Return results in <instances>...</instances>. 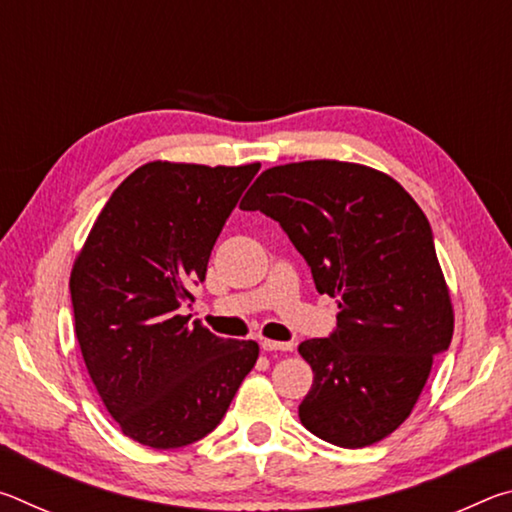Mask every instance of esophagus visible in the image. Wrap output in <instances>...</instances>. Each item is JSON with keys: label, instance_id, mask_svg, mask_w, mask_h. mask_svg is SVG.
I'll return each mask as SVG.
<instances>
[{"label": "esophagus", "instance_id": "esophagus-1", "mask_svg": "<svg viewBox=\"0 0 512 512\" xmlns=\"http://www.w3.org/2000/svg\"><path fill=\"white\" fill-rule=\"evenodd\" d=\"M262 348L266 352H291L293 350V343H284V341H262Z\"/></svg>", "mask_w": 512, "mask_h": 512}]
</instances>
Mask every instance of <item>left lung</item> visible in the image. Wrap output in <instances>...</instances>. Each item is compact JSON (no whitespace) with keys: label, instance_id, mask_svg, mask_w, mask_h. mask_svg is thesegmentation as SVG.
Listing matches in <instances>:
<instances>
[{"label":"left lung","instance_id":"obj_1","mask_svg":"<svg viewBox=\"0 0 512 512\" xmlns=\"http://www.w3.org/2000/svg\"><path fill=\"white\" fill-rule=\"evenodd\" d=\"M239 207L280 223L318 293L339 298L329 339L298 348L314 370L300 422L348 449L391 436L418 402L433 354L454 334L452 298L420 205L366 164L305 160L266 169Z\"/></svg>","mask_w":512,"mask_h":512}]
</instances>
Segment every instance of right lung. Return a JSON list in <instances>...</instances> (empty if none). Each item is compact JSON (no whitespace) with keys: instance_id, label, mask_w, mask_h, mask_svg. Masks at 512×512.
<instances>
[{"instance_id":"right-lung-1","label":"right lung","mask_w":512,"mask_h":512,"mask_svg":"<svg viewBox=\"0 0 512 512\" xmlns=\"http://www.w3.org/2000/svg\"><path fill=\"white\" fill-rule=\"evenodd\" d=\"M259 171L155 160L103 205L69 275L92 384L124 436L173 449L207 436L259 357L180 314L225 219Z\"/></svg>"}]
</instances>
